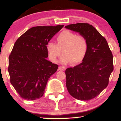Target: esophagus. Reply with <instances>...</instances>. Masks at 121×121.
I'll return each mask as SVG.
<instances>
[{
	"mask_svg": "<svg viewBox=\"0 0 121 121\" xmlns=\"http://www.w3.org/2000/svg\"><path fill=\"white\" fill-rule=\"evenodd\" d=\"M59 70H65V68L64 67V66H59Z\"/></svg>",
	"mask_w": 121,
	"mask_h": 121,
	"instance_id": "esophagus-1",
	"label": "esophagus"
}]
</instances>
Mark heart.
Masks as SVG:
<instances>
[{
    "instance_id": "heart-1",
    "label": "heart",
    "mask_w": 121,
    "mask_h": 121,
    "mask_svg": "<svg viewBox=\"0 0 121 121\" xmlns=\"http://www.w3.org/2000/svg\"><path fill=\"white\" fill-rule=\"evenodd\" d=\"M57 44L48 43L46 49L49 59L53 62L62 53L64 55L61 58L60 62L63 64H68L72 62L74 65L81 63L87 53L88 43L85 37L69 30H65L56 37Z\"/></svg>"
}]
</instances>
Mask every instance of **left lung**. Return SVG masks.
I'll use <instances>...</instances> for the list:
<instances>
[{"label": "left lung", "instance_id": "left-lung-1", "mask_svg": "<svg viewBox=\"0 0 121 121\" xmlns=\"http://www.w3.org/2000/svg\"><path fill=\"white\" fill-rule=\"evenodd\" d=\"M65 27L84 36L88 43L82 62L65 70L68 91L78 100H90L108 85L113 70V55L105 37L91 25L77 23Z\"/></svg>", "mask_w": 121, "mask_h": 121}]
</instances>
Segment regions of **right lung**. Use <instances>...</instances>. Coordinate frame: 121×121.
Segmentation results:
<instances>
[{"label": "right lung", "instance_id": "right-lung-1", "mask_svg": "<svg viewBox=\"0 0 121 121\" xmlns=\"http://www.w3.org/2000/svg\"><path fill=\"white\" fill-rule=\"evenodd\" d=\"M63 25L30 28L18 38L9 56L11 84L22 98L35 100L44 93L58 65L47 60V44Z\"/></svg>", "mask_w": 121, "mask_h": 121}]
</instances>
